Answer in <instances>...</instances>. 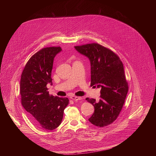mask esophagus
<instances>
[{"label":"esophagus","mask_w":156,"mask_h":156,"mask_svg":"<svg viewBox=\"0 0 156 156\" xmlns=\"http://www.w3.org/2000/svg\"><path fill=\"white\" fill-rule=\"evenodd\" d=\"M70 99H73V100H75V101H78V100H81V98L80 97H76V96H71Z\"/></svg>","instance_id":"1"}]
</instances>
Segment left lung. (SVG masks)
<instances>
[{"mask_svg":"<svg viewBox=\"0 0 156 156\" xmlns=\"http://www.w3.org/2000/svg\"><path fill=\"white\" fill-rule=\"evenodd\" d=\"M75 48L90 61L91 86L101 88L99 100L86 99L94 107V112L88 120L97 126H107L118 117L128 93L123 65L117 54L99 44Z\"/></svg>","mask_w":156,"mask_h":156,"instance_id":"8db88e82","label":"left lung"}]
</instances>
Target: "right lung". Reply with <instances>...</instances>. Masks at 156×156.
Masks as SVG:
<instances>
[{
	"instance_id": "obj_1",
	"label": "right lung",
	"mask_w": 156,
	"mask_h": 156,
	"mask_svg": "<svg viewBox=\"0 0 156 156\" xmlns=\"http://www.w3.org/2000/svg\"><path fill=\"white\" fill-rule=\"evenodd\" d=\"M61 51L60 47L41 49L28 61L21 76V104L31 122L42 129L53 130L60 125L69 102L68 98L55 97L48 91L47 84L52 85L54 59Z\"/></svg>"
}]
</instances>
